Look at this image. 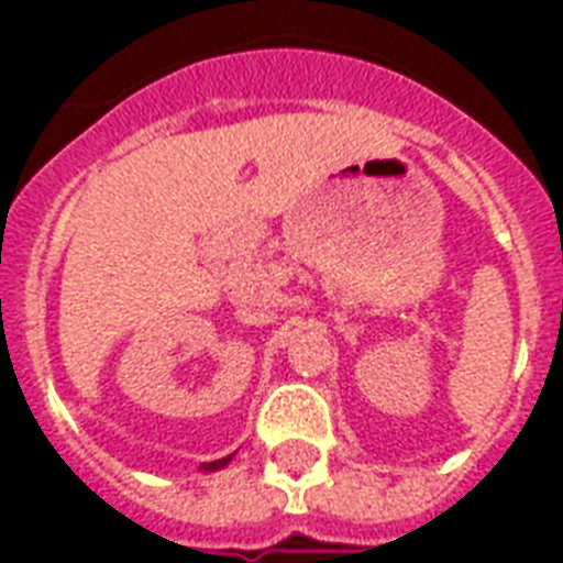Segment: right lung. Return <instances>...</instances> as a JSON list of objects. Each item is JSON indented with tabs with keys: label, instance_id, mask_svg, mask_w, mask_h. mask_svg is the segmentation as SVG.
Returning a JSON list of instances; mask_svg holds the SVG:
<instances>
[{
	"label": "right lung",
	"instance_id": "obj_1",
	"mask_svg": "<svg viewBox=\"0 0 563 563\" xmlns=\"http://www.w3.org/2000/svg\"><path fill=\"white\" fill-rule=\"evenodd\" d=\"M229 461H232V455H225V459L220 461H210V464H201V467H205V471H220V467H225Z\"/></svg>",
	"mask_w": 563,
	"mask_h": 563
}]
</instances>
